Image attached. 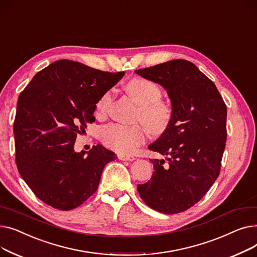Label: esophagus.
<instances>
[{
  "label": "esophagus",
  "instance_id": "obj_1",
  "mask_svg": "<svg viewBox=\"0 0 257 257\" xmlns=\"http://www.w3.org/2000/svg\"><path fill=\"white\" fill-rule=\"evenodd\" d=\"M119 160H125V161H133L136 160V157L131 156V155H126V154H118L117 155Z\"/></svg>",
  "mask_w": 257,
  "mask_h": 257
}]
</instances>
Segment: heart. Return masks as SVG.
Wrapping results in <instances>:
<instances>
[{"mask_svg": "<svg viewBox=\"0 0 257 257\" xmlns=\"http://www.w3.org/2000/svg\"><path fill=\"white\" fill-rule=\"evenodd\" d=\"M126 89L139 107V117L150 132L164 133L172 120V109L160 101L163 92L153 81L133 78L126 84ZM112 100V90L105 91L96 103V112L104 115ZM147 132L142 125L126 126L110 124L100 130V139L105 146L121 154H131L145 143Z\"/></svg>", "mask_w": 257, "mask_h": 257, "instance_id": "obj_1", "label": "heart"}]
</instances>
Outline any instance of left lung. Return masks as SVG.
<instances>
[{
  "label": "left lung",
  "mask_w": 257,
  "mask_h": 257,
  "mask_svg": "<svg viewBox=\"0 0 257 257\" xmlns=\"http://www.w3.org/2000/svg\"><path fill=\"white\" fill-rule=\"evenodd\" d=\"M160 84L172 104L169 128L149 146L164 159H150L151 179L138 185L145 203L166 214L199 202L217 180L226 144L227 108L214 83L184 59L134 72Z\"/></svg>",
  "instance_id": "left-lung-1"
}]
</instances>
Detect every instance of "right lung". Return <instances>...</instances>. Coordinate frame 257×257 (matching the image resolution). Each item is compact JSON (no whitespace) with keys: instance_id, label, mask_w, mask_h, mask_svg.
<instances>
[{"instance_id":"add662e5","label":"right lung","mask_w":257,"mask_h":257,"mask_svg":"<svg viewBox=\"0 0 257 257\" xmlns=\"http://www.w3.org/2000/svg\"><path fill=\"white\" fill-rule=\"evenodd\" d=\"M124 74L62 59L38 72L21 92L13 125L17 166L46 204L71 210L97 191L103 169L116 155L101 145L77 153L74 145L94 120L99 98Z\"/></svg>"}]
</instances>
